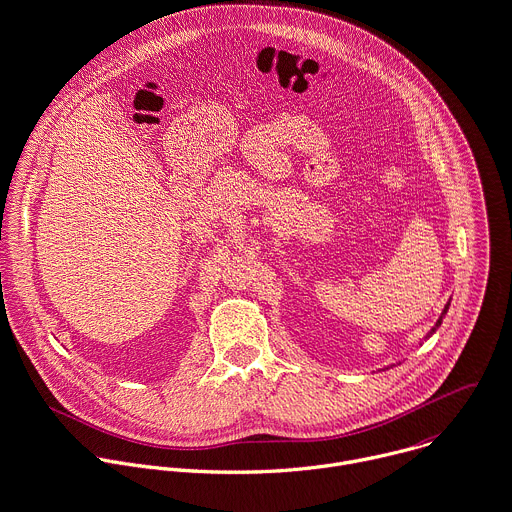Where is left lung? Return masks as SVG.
Wrapping results in <instances>:
<instances>
[{
    "instance_id": "obj_1",
    "label": "left lung",
    "mask_w": 512,
    "mask_h": 512,
    "mask_svg": "<svg viewBox=\"0 0 512 512\" xmlns=\"http://www.w3.org/2000/svg\"><path fill=\"white\" fill-rule=\"evenodd\" d=\"M447 309H449V303H447V307H445V311H443V315H441V317H439V321H437V325H435V327H433V329H431V333H429V337H431V335H433V333H435V331H437V329H439V327H441V323H443V317H445V313H447Z\"/></svg>"
}]
</instances>
